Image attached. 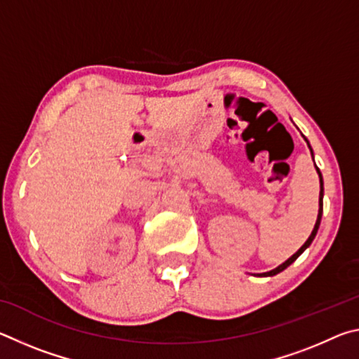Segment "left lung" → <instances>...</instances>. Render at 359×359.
Returning a JSON list of instances; mask_svg holds the SVG:
<instances>
[{"mask_svg":"<svg viewBox=\"0 0 359 359\" xmlns=\"http://www.w3.org/2000/svg\"><path fill=\"white\" fill-rule=\"evenodd\" d=\"M306 139V137H304ZM306 142H307V145H309V149H311V151H312V147H311V144H309V141L306 139ZM312 158H313V151H312ZM317 168V166H315ZM317 172H318V177H320V209H318V217H317V222H315V226H313V229H312V234L309 236V239L304 242V245L299 248V250H297L293 257H290L287 261H285V263H282L280 266H277L276 269H272V271H269V272H263V274H259V277H272V276H276V274H278V272H282L283 269H287V267L291 264V263H294V261L297 259V257H299V255L306 250V248L312 244V241L315 239V236H317V231H318V226H320V222H321V214H323V177H321V172H320V169L317 168Z\"/></svg>","mask_w":359,"mask_h":359,"instance_id":"8db88e82","label":"left lung"}]
</instances>
